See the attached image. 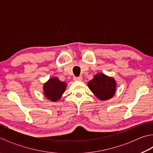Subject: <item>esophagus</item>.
I'll return each mask as SVG.
<instances>
[{
    "mask_svg": "<svg viewBox=\"0 0 153 153\" xmlns=\"http://www.w3.org/2000/svg\"><path fill=\"white\" fill-rule=\"evenodd\" d=\"M74 81H82V77H74Z\"/></svg>",
    "mask_w": 153,
    "mask_h": 153,
    "instance_id": "obj_1",
    "label": "esophagus"
}]
</instances>
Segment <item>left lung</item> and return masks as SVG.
<instances>
[{"instance_id":"1","label":"left lung","mask_w":153,"mask_h":153,"mask_svg":"<svg viewBox=\"0 0 153 153\" xmlns=\"http://www.w3.org/2000/svg\"><path fill=\"white\" fill-rule=\"evenodd\" d=\"M88 86L99 100H107L115 95L116 82L113 77L104 74H98L88 82Z\"/></svg>"}]
</instances>
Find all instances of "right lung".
I'll return each mask as SVG.
<instances>
[{
	"label": "right lung",
	"instance_id": "1",
	"mask_svg": "<svg viewBox=\"0 0 153 153\" xmlns=\"http://www.w3.org/2000/svg\"><path fill=\"white\" fill-rule=\"evenodd\" d=\"M66 87L67 84L65 82L60 81L57 77H52L44 84V93L48 99L56 102L60 99Z\"/></svg>",
	"mask_w": 153,
	"mask_h": 153
}]
</instances>
